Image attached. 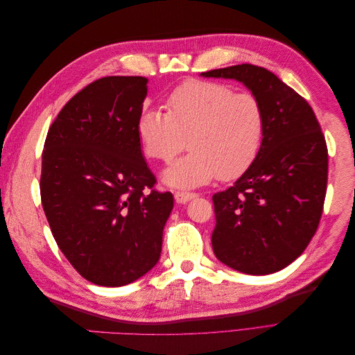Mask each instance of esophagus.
Returning a JSON list of instances; mask_svg holds the SVG:
<instances>
[{
	"mask_svg": "<svg viewBox=\"0 0 355 355\" xmlns=\"http://www.w3.org/2000/svg\"><path fill=\"white\" fill-rule=\"evenodd\" d=\"M196 197H197L196 192H185V191H176L175 192V200L180 204H185L187 201L196 198Z\"/></svg>",
	"mask_w": 355,
	"mask_h": 355,
	"instance_id": "esophagus-1",
	"label": "esophagus"
}]
</instances>
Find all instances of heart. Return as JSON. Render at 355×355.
<instances>
[{
	"label": "heart",
	"instance_id": "obj_1",
	"mask_svg": "<svg viewBox=\"0 0 355 355\" xmlns=\"http://www.w3.org/2000/svg\"><path fill=\"white\" fill-rule=\"evenodd\" d=\"M167 114L145 110L136 132L144 153L168 163L189 142L191 153L170 164L164 180L178 188L200 187L214 178L243 176L259 155L266 130L262 102L231 85L187 81L168 94Z\"/></svg>",
	"mask_w": 355,
	"mask_h": 355
}]
</instances>
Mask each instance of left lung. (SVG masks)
<instances>
[{
  "label": "left lung",
  "mask_w": 355,
  "mask_h": 355,
  "mask_svg": "<svg viewBox=\"0 0 355 355\" xmlns=\"http://www.w3.org/2000/svg\"><path fill=\"white\" fill-rule=\"evenodd\" d=\"M201 75L243 83L266 115L253 166L213 196V252L244 274L280 271L304 253L318 228L327 189L324 135L309 103L271 71L243 63Z\"/></svg>",
  "instance_id": "left-lung-1"
}]
</instances>
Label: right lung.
Instances as JSON below:
<instances>
[{"instance_id": "add662e5", "label": "right lung", "mask_w": 355, "mask_h": 355, "mask_svg": "<svg viewBox=\"0 0 355 355\" xmlns=\"http://www.w3.org/2000/svg\"><path fill=\"white\" fill-rule=\"evenodd\" d=\"M145 77H103L78 92L49 128L40 179L53 237L77 272L120 287L159 259L171 192L154 189L136 125Z\"/></svg>"}]
</instances>
